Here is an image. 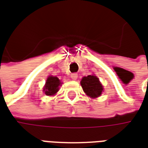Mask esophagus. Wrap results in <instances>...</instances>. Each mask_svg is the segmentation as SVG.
<instances>
[{
	"label": "esophagus",
	"mask_w": 148,
	"mask_h": 148,
	"mask_svg": "<svg viewBox=\"0 0 148 148\" xmlns=\"http://www.w3.org/2000/svg\"><path fill=\"white\" fill-rule=\"evenodd\" d=\"M71 77L73 80H76L77 78V73H73V74H71Z\"/></svg>",
	"instance_id": "esophagus-1"
}]
</instances>
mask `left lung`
I'll return each mask as SVG.
<instances>
[{"mask_svg":"<svg viewBox=\"0 0 148 148\" xmlns=\"http://www.w3.org/2000/svg\"><path fill=\"white\" fill-rule=\"evenodd\" d=\"M81 85L84 92L92 98H96L102 93L103 86L99 79L94 75H88L81 81Z\"/></svg>","mask_w":148,"mask_h":148,"instance_id":"obj_1","label":"left lung"}]
</instances>
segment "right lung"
Masks as SVG:
<instances>
[{"instance_id":"1","label":"right lung","mask_w":148,"mask_h":148,"mask_svg":"<svg viewBox=\"0 0 148 148\" xmlns=\"http://www.w3.org/2000/svg\"><path fill=\"white\" fill-rule=\"evenodd\" d=\"M60 84L61 82L57 77H53V76L48 77L46 82L44 89H43L46 95L47 96L55 95V93L58 92V86H60Z\"/></svg>"}]
</instances>
